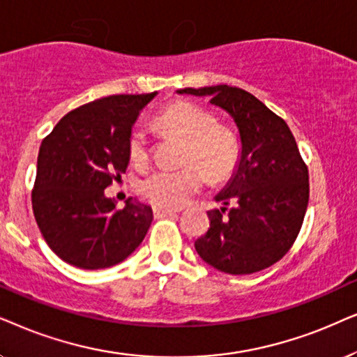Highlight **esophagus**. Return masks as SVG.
I'll use <instances>...</instances> for the list:
<instances>
[{
  "instance_id": "1",
  "label": "esophagus",
  "mask_w": 357,
  "mask_h": 357,
  "mask_svg": "<svg viewBox=\"0 0 357 357\" xmlns=\"http://www.w3.org/2000/svg\"><path fill=\"white\" fill-rule=\"evenodd\" d=\"M176 212H179V211H173V208H153V215H155V218H163V217H168V215H171V213H176Z\"/></svg>"
}]
</instances>
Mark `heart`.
Here are the masks:
<instances>
[{
	"label": "heart",
	"instance_id": "obj_1",
	"mask_svg": "<svg viewBox=\"0 0 357 357\" xmlns=\"http://www.w3.org/2000/svg\"><path fill=\"white\" fill-rule=\"evenodd\" d=\"M156 123L168 134L186 142L181 169H158L140 183L146 201L161 208H178L202 188L206 176L211 183H222L234 174L240 158V145L228 129L217 127V117L191 102H176L163 109ZM132 163L145 165L149 160V137L139 127L129 140Z\"/></svg>",
	"mask_w": 357,
	"mask_h": 357
}]
</instances>
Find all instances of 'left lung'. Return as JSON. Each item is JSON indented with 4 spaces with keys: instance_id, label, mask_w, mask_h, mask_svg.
I'll return each instance as SVG.
<instances>
[{
    "instance_id": "1",
    "label": "left lung",
    "mask_w": 357,
    "mask_h": 357,
    "mask_svg": "<svg viewBox=\"0 0 357 357\" xmlns=\"http://www.w3.org/2000/svg\"><path fill=\"white\" fill-rule=\"evenodd\" d=\"M176 93L211 98L234 119L241 144L234 176L213 197L222 207L207 212L211 228L196 251L227 274L269 268L291 250L308 206V169L291 129L245 89L217 84Z\"/></svg>"
}]
</instances>
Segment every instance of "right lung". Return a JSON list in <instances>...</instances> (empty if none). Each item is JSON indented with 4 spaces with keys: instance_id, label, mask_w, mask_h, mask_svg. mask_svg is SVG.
<instances>
[{
    "instance_id": "add662e5",
    "label": "right lung",
    "mask_w": 357,
    "mask_h": 357,
    "mask_svg": "<svg viewBox=\"0 0 357 357\" xmlns=\"http://www.w3.org/2000/svg\"><path fill=\"white\" fill-rule=\"evenodd\" d=\"M156 96L116 94L73 109L42 140L32 211L50 250L82 269L119 264L144 241L153 220L146 204L123 208L104 196L129 165L132 127Z\"/></svg>"
}]
</instances>
